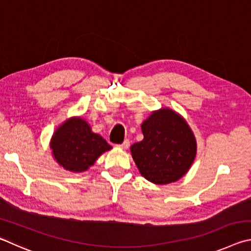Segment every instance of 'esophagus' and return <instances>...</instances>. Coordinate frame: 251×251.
<instances>
[{
    "mask_svg": "<svg viewBox=\"0 0 251 251\" xmlns=\"http://www.w3.org/2000/svg\"><path fill=\"white\" fill-rule=\"evenodd\" d=\"M118 147L122 148V150H127V148L129 147V141H128V139H125V141L123 142V144L118 145Z\"/></svg>",
    "mask_w": 251,
    "mask_h": 251,
    "instance_id": "obj_1",
    "label": "esophagus"
}]
</instances>
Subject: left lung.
<instances>
[{
	"label": "left lung",
	"instance_id": "8db88e82",
	"mask_svg": "<svg viewBox=\"0 0 251 251\" xmlns=\"http://www.w3.org/2000/svg\"><path fill=\"white\" fill-rule=\"evenodd\" d=\"M144 139L130 146L139 173L156 185L175 182L186 175L197 154V142L188 123L175 110H152L142 124Z\"/></svg>",
	"mask_w": 251,
	"mask_h": 251
}]
</instances>
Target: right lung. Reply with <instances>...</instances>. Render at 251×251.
I'll list each match as a JSON object with an SVG mask.
<instances>
[{
	"mask_svg": "<svg viewBox=\"0 0 251 251\" xmlns=\"http://www.w3.org/2000/svg\"><path fill=\"white\" fill-rule=\"evenodd\" d=\"M50 148L59 166L77 174L86 172L100 155L112 150V146L100 134L94 133L83 117L74 116L55 129Z\"/></svg>",
	"mask_w": 251,
	"mask_h": 251,
	"instance_id": "obj_1",
	"label": "right lung"
}]
</instances>
